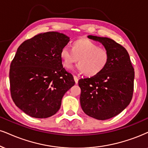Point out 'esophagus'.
<instances>
[{
    "instance_id": "obj_1",
    "label": "esophagus",
    "mask_w": 148,
    "mask_h": 148,
    "mask_svg": "<svg viewBox=\"0 0 148 148\" xmlns=\"http://www.w3.org/2000/svg\"><path fill=\"white\" fill-rule=\"evenodd\" d=\"M73 77H74V80H75V84H78V78L76 77V76H73Z\"/></svg>"
}]
</instances>
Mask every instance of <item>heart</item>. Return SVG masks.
I'll return each mask as SVG.
<instances>
[{"label": "heart", "instance_id": "b5f03b06", "mask_svg": "<svg viewBox=\"0 0 148 148\" xmlns=\"http://www.w3.org/2000/svg\"><path fill=\"white\" fill-rule=\"evenodd\" d=\"M63 66L70 69L77 62V69L86 77H95L106 67L109 53L104 48L99 47L95 42L88 38H80L71 44V51L63 47L60 51Z\"/></svg>", "mask_w": 148, "mask_h": 148}]
</instances>
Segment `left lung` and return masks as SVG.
I'll use <instances>...</instances> for the list:
<instances>
[{
  "instance_id": "1",
  "label": "left lung",
  "mask_w": 148,
  "mask_h": 148,
  "mask_svg": "<svg viewBox=\"0 0 148 148\" xmlns=\"http://www.w3.org/2000/svg\"><path fill=\"white\" fill-rule=\"evenodd\" d=\"M103 45L109 61L101 73L81 79L80 104L87 115L98 120L108 119L130 104L134 90V71L124 47L110 38L88 36Z\"/></svg>"
}]
</instances>
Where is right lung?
I'll use <instances>...</instances> for the list:
<instances>
[{
	"instance_id": "obj_1",
	"label": "right lung",
	"mask_w": 148,
	"mask_h": 148,
	"mask_svg": "<svg viewBox=\"0 0 148 148\" xmlns=\"http://www.w3.org/2000/svg\"><path fill=\"white\" fill-rule=\"evenodd\" d=\"M70 40L65 34H38L20 45L10 65L12 98L32 117L47 118L59 110L64 94L75 84L60 53Z\"/></svg>"
}]
</instances>
